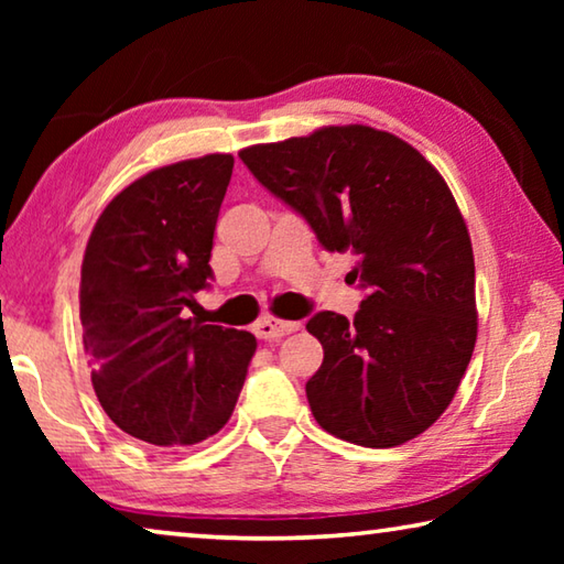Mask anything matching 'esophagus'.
Segmentation results:
<instances>
[{
  "instance_id": "1",
  "label": "esophagus",
  "mask_w": 564,
  "mask_h": 564,
  "mask_svg": "<svg viewBox=\"0 0 564 564\" xmlns=\"http://www.w3.org/2000/svg\"><path fill=\"white\" fill-rule=\"evenodd\" d=\"M301 323L295 321H281V318H273V316H263L259 323H256V336L263 338V340H279L283 336H289V333L299 330Z\"/></svg>"
}]
</instances>
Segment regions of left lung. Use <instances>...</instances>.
<instances>
[{
	"label": "left lung",
	"mask_w": 564,
	"mask_h": 564,
	"mask_svg": "<svg viewBox=\"0 0 564 564\" xmlns=\"http://www.w3.org/2000/svg\"><path fill=\"white\" fill-rule=\"evenodd\" d=\"M261 184L299 212L328 251H350L368 289L356 318L308 321L323 346L305 383L323 431L395 447L451 405L477 338L475 259L445 178L395 133L362 123L238 151Z\"/></svg>",
	"instance_id": "8db88e82"
}]
</instances>
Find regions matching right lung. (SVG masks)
Segmentation results:
<instances>
[{
    "mask_svg": "<svg viewBox=\"0 0 564 564\" xmlns=\"http://www.w3.org/2000/svg\"><path fill=\"white\" fill-rule=\"evenodd\" d=\"M231 171V154L149 171L111 198L84 251L79 318L94 393L123 433L151 445H196L221 431L256 352L253 333L186 318L214 275Z\"/></svg>",
    "mask_w": 564,
    "mask_h": 564,
    "instance_id": "add662e5",
    "label": "right lung"
}]
</instances>
